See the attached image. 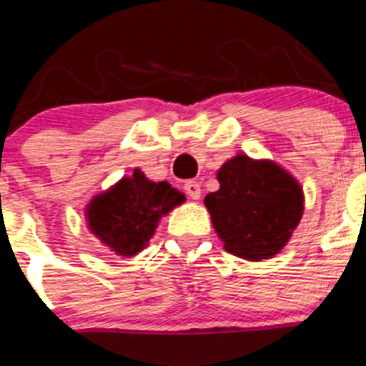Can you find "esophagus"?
I'll return each mask as SVG.
<instances>
[{"mask_svg": "<svg viewBox=\"0 0 366 366\" xmlns=\"http://www.w3.org/2000/svg\"><path fill=\"white\" fill-rule=\"evenodd\" d=\"M183 189H185L187 196L190 199H199V196H202V185H199L198 181H187Z\"/></svg>", "mask_w": 366, "mask_h": 366, "instance_id": "1", "label": "esophagus"}]
</instances>
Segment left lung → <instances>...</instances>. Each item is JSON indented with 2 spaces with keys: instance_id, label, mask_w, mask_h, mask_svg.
<instances>
[{
  "instance_id": "obj_1",
  "label": "left lung",
  "mask_w": 366,
  "mask_h": 366,
  "mask_svg": "<svg viewBox=\"0 0 366 366\" xmlns=\"http://www.w3.org/2000/svg\"><path fill=\"white\" fill-rule=\"evenodd\" d=\"M219 189L207 194L205 207L223 247L251 262L282 251L304 212L299 181L273 161L238 154L216 174Z\"/></svg>"
}]
</instances>
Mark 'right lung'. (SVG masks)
<instances>
[{
  "instance_id": "obj_1",
  "label": "right lung",
  "mask_w": 366,
  "mask_h": 366,
  "mask_svg": "<svg viewBox=\"0 0 366 366\" xmlns=\"http://www.w3.org/2000/svg\"><path fill=\"white\" fill-rule=\"evenodd\" d=\"M183 202L185 194L170 183H154L135 168L87 203V227L115 254L134 257L147 247L159 219Z\"/></svg>"
}]
</instances>
